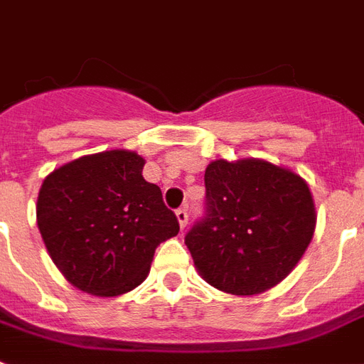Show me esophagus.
<instances>
[{
  "label": "esophagus",
  "instance_id": "esophagus-1",
  "mask_svg": "<svg viewBox=\"0 0 364 364\" xmlns=\"http://www.w3.org/2000/svg\"><path fill=\"white\" fill-rule=\"evenodd\" d=\"M176 215H177V221H179V227H181V229H185L188 223L187 208H179V210H176Z\"/></svg>",
  "mask_w": 364,
  "mask_h": 364
}]
</instances>
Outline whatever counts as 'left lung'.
Returning a JSON list of instances; mask_svg holds the SVG:
<instances>
[{
	"label": "left lung",
	"instance_id": "left-lung-1",
	"mask_svg": "<svg viewBox=\"0 0 364 364\" xmlns=\"http://www.w3.org/2000/svg\"><path fill=\"white\" fill-rule=\"evenodd\" d=\"M206 212L185 235L202 279L235 296L262 294L287 277L311 242L307 183L265 160H215L206 168Z\"/></svg>",
	"mask_w": 364,
	"mask_h": 364
}]
</instances>
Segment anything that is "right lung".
Returning a JSON list of instances; mask_svg holds the SVG:
<instances>
[{
    "mask_svg": "<svg viewBox=\"0 0 364 364\" xmlns=\"http://www.w3.org/2000/svg\"><path fill=\"white\" fill-rule=\"evenodd\" d=\"M143 166L137 152H99L60 166L41 185L38 229L53 263L82 292L112 298L133 290L158 244L179 232Z\"/></svg>",
    "mask_w": 364,
    "mask_h": 364,
    "instance_id": "right-lung-1",
    "label": "right lung"
}]
</instances>
